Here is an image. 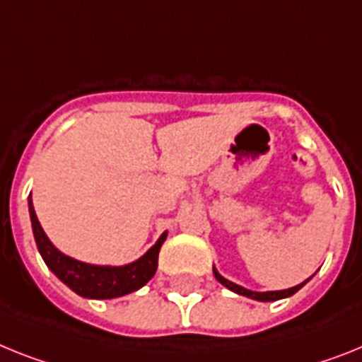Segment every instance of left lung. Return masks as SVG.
<instances>
[{
    "label": "left lung",
    "mask_w": 362,
    "mask_h": 362,
    "mask_svg": "<svg viewBox=\"0 0 362 362\" xmlns=\"http://www.w3.org/2000/svg\"><path fill=\"white\" fill-rule=\"evenodd\" d=\"M214 276L217 278L218 284H223L226 289L233 291V293L241 294V296H247V298H252V300H257V302H276V300H281V298H289V296H293L294 293H298L300 289H302L303 285L308 284L309 279H305V281H302L300 285H294V287H291V289H284V291H265V293H257V291H250V289H245V287H241V285L233 284V281H230V279H226L224 276L218 274V270L214 267Z\"/></svg>",
    "instance_id": "left-lung-1"
}]
</instances>
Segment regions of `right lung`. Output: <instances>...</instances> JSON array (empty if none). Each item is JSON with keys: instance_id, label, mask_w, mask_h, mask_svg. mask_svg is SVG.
<instances>
[{"instance_id": "right-lung-1", "label": "right lung", "mask_w": 362, "mask_h": 362, "mask_svg": "<svg viewBox=\"0 0 362 362\" xmlns=\"http://www.w3.org/2000/svg\"><path fill=\"white\" fill-rule=\"evenodd\" d=\"M29 215H31V226L33 233H35L36 247H38V252H40L42 259L45 261V265L49 267L51 272L62 284L68 285L73 293H77L83 298H119L124 294L141 289L148 279L156 274L158 254H160L163 241L167 239V232H163L153 247L132 263L119 267L92 265V263H84V261L66 256L49 241L35 214L31 195H29Z\"/></svg>"}]
</instances>
